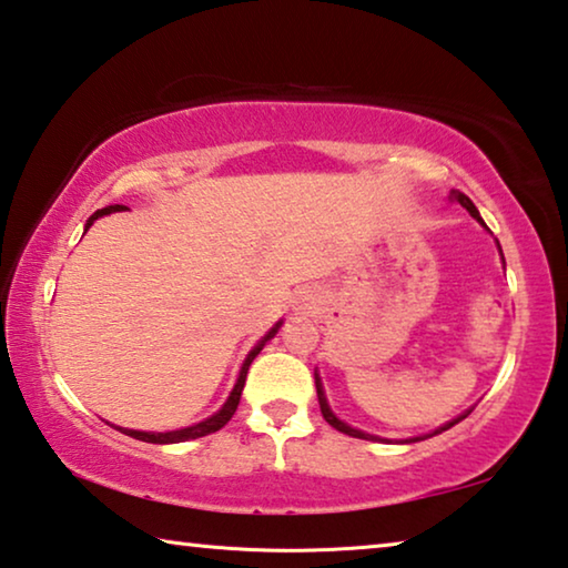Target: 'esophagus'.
I'll return each instance as SVG.
<instances>
[{"instance_id": "obj_1", "label": "esophagus", "mask_w": 568, "mask_h": 568, "mask_svg": "<svg viewBox=\"0 0 568 568\" xmlns=\"http://www.w3.org/2000/svg\"><path fill=\"white\" fill-rule=\"evenodd\" d=\"M310 300H312V296H310V294H304V296H302V300H300V304H302V307H307V304H310Z\"/></svg>"}]
</instances>
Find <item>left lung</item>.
<instances>
[{"label":"left lung","instance_id":"left-lung-1","mask_svg":"<svg viewBox=\"0 0 568 568\" xmlns=\"http://www.w3.org/2000/svg\"><path fill=\"white\" fill-rule=\"evenodd\" d=\"M455 197L459 200V205L462 207H467L469 211V215L473 217H477L479 223H483V217H479V211L477 207L473 205V200H469L467 195H462V193H455ZM314 383H317V398H320V412H322V416H325V422L329 424V426H335L337 432H343V434H347V436H355V439H378V436H371V434H365V432H361V429H353V426H347L345 422H339V418L329 412V406H327V398H325V390H322V383H320V378H317V373H314ZM469 412H473V408H469ZM467 412V414H469ZM467 414H462L459 418H452L449 424H444V426H439V429H436L434 434H442V432H447V429H452V426L455 424H459L462 418H467ZM434 434H429V436H434ZM418 439H426V436H416L414 442H418Z\"/></svg>","mask_w":568,"mask_h":568}]
</instances>
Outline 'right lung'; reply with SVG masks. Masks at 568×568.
Returning <instances> with one entry per match:
<instances>
[{"instance_id": "1", "label": "right lung", "mask_w": 568, "mask_h": 568, "mask_svg": "<svg viewBox=\"0 0 568 568\" xmlns=\"http://www.w3.org/2000/svg\"><path fill=\"white\" fill-rule=\"evenodd\" d=\"M116 211H124V205H106V207H101V211H95V213L89 217V223H85V229H91L95 217L109 215V213H116ZM278 327H282V322H276V327H272V333H268V335H266L264 339H261V343L254 347V351L248 353L246 361H243V368H241V373H239V381H235V386H233V390H231L229 400H225L221 412L213 414L211 418H205V422H200V424H195V426H187V429H178V432H134V429H119V426H116V429L124 432L126 436H134V439H139V442H150V444H178V442L197 439V436H207V434H213V432H217V429H223V426L231 422V416L235 414V408H239L241 390H243V383H246L248 365L254 363V357L261 353V347H264V345L268 343V339H272V337L276 335Z\"/></svg>"}]
</instances>
